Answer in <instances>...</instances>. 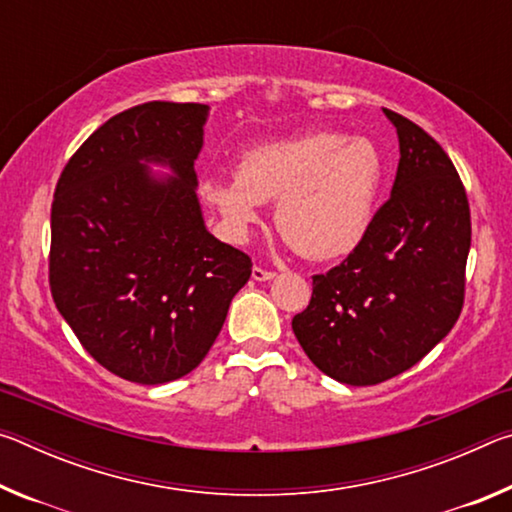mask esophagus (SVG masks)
Listing matches in <instances>:
<instances>
[{
  "mask_svg": "<svg viewBox=\"0 0 512 512\" xmlns=\"http://www.w3.org/2000/svg\"><path fill=\"white\" fill-rule=\"evenodd\" d=\"M273 277H275V271H266V268H262V266L253 268V280H257V282L273 280Z\"/></svg>",
  "mask_w": 512,
  "mask_h": 512,
  "instance_id": "esophagus-1",
  "label": "esophagus"
}]
</instances>
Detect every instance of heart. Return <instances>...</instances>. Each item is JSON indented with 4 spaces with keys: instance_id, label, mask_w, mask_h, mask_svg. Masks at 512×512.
Masks as SVG:
<instances>
[{
    "instance_id": "1",
    "label": "heart",
    "mask_w": 512,
    "mask_h": 512,
    "mask_svg": "<svg viewBox=\"0 0 512 512\" xmlns=\"http://www.w3.org/2000/svg\"><path fill=\"white\" fill-rule=\"evenodd\" d=\"M386 178L384 155L368 137L311 131L262 142L239 155L232 176H210L201 192L235 239L277 201L275 225L309 259H336L366 239Z\"/></svg>"
}]
</instances>
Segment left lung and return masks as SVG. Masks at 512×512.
Returning <instances> with one entry per match:
<instances>
[{
  "mask_svg": "<svg viewBox=\"0 0 512 512\" xmlns=\"http://www.w3.org/2000/svg\"><path fill=\"white\" fill-rule=\"evenodd\" d=\"M400 137L391 198L366 239L314 275L293 334L318 370L372 386L415 366L456 325L465 298L470 203L458 171L429 133L384 108Z\"/></svg>",
  "mask_w": 512,
  "mask_h": 512,
  "instance_id": "8db88e82",
  "label": "left lung"
}]
</instances>
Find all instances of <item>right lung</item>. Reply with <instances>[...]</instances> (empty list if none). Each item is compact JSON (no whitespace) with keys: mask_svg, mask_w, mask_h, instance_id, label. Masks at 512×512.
Wrapping results in <instances>:
<instances>
[{"mask_svg":"<svg viewBox=\"0 0 512 512\" xmlns=\"http://www.w3.org/2000/svg\"><path fill=\"white\" fill-rule=\"evenodd\" d=\"M207 112L149 101L110 117L69 158L51 203L60 316L94 361L135 384L192 372L253 271L205 228L194 162ZM151 161L172 176L153 177Z\"/></svg>","mask_w":512,"mask_h":512,"instance_id":"obj_1","label":"right lung"}]
</instances>
